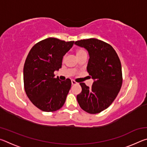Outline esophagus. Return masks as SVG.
<instances>
[{
    "instance_id": "34e87169",
    "label": "esophagus",
    "mask_w": 147,
    "mask_h": 147,
    "mask_svg": "<svg viewBox=\"0 0 147 147\" xmlns=\"http://www.w3.org/2000/svg\"><path fill=\"white\" fill-rule=\"evenodd\" d=\"M71 84H72V85H76V84H78V83L76 82L74 80H71Z\"/></svg>"
}]
</instances>
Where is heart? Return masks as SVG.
Returning a JSON list of instances; mask_svg holds the SVG:
<instances>
[{
    "mask_svg": "<svg viewBox=\"0 0 147 147\" xmlns=\"http://www.w3.org/2000/svg\"><path fill=\"white\" fill-rule=\"evenodd\" d=\"M83 54H87V53L85 50L83 49H78L76 50V57L81 56V55H83Z\"/></svg>",
    "mask_w": 147,
    "mask_h": 147,
    "instance_id": "obj_1",
    "label": "heart"
}]
</instances>
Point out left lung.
Segmentation results:
<instances>
[{
  "instance_id": "obj_1",
  "label": "left lung",
  "mask_w": 147,
  "mask_h": 147,
  "mask_svg": "<svg viewBox=\"0 0 147 147\" xmlns=\"http://www.w3.org/2000/svg\"><path fill=\"white\" fill-rule=\"evenodd\" d=\"M74 44L88 51L87 71L94 80L91 88L80 84L82 91L77 95V100L86 112L100 113L111 105L121 89L123 76L120 59L110 45L99 39H83Z\"/></svg>"
}]
</instances>
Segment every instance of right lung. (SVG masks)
<instances>
[{"mask_svg": "<svg viewBox=\"0 0 147 147\" xmlns=\"http://www.w3.org/2000/svg\"><path fill=\"white\" fill-rule=\"evenodd\" d=\"M74 41L49 38L38 42L27 56L23 69L26 95L39 109L51 112L60 109L71 87L70 79L54 78V71L61 67L63 56Z\"/></svg>", "mask_w": 147, "mask_h": 147, "instance_id": "add662e5", "label": "right lung"}]
</instances>
